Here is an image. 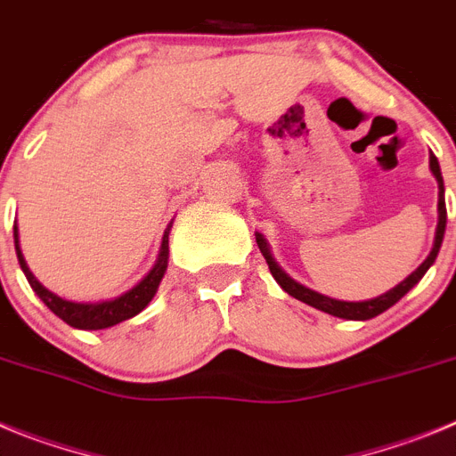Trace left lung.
<instances>
[{"instance_id":"left-lung-1","label":"left lung","mask_w":456,"mask_h":456,"mask_svg":"<svg viewBox=\"0 0 456 456\" xmlns=\"http://www.w3.org/2000/svg\"><path fill=\"white\" fill-rule=\"evenodd\" d=\"M429 170H432L434 179H436V183H438V224H436V236H434V248H432V252L428 254V258H425V261H422V264L418 265V268L413 270L407 279H402L400 284L393 286V289L387 290V293L377 295V297H372V299H361V302H343V299L327 297V295L318 293V290L306 289V286H302L299 281H295L290 274H286L284 270H281V265L274 261L273 252H270V245H268V240L264 238V233L256 232L254 233V236H256V245H258V249H261V254L265 256V261H268V268H270V273H273L274 281H277V284L281 286L286 293L293 295L295 299H299V302H305V305L314 306V309L325 311V314L336 315V318H343V320H370V318H375V315L384 314L387 309H391V306L395 305V302H400V299L404 297V295H407L422 277H425V273L432 268V264L436 261L438 249H441V243H443L445 223H448V211H445V186H443L441 166H438V161L434 154H429Z\"/></svg>"}]
</instances>
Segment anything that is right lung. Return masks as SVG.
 Segmentation results:
<instances>
[{
	"label": "right lung",
	"instance_id": "right-lung-1",
	"mask_svg": "<svg viewBox=\"0 0 456 456\" xmlns=\"http://www.w3.org/2000/svg\"><path fill=\"white\" fill-rule=\"evenodd\" d=\"M167 233H170V227L163 233L157 264L151 265L150 273H147L136 286H131L126 293L118 295V297L102 299V302H72V299H65L61 297V295L52 293L49 289H45L38 279L34 277V273L28 270L27 261H24L22 249H20L18 224L13 227L15 252H18V261L24 277H27V281L31 284L34 293L47 305V309L52 311V314L59 315V318L63 320V322H68L69 327H75V330H109V327L120 325L125 320L138 315L147 305H150L151 297L157 295L163 274H166L167 270V256H170V249H167Z\"/></svg>",
	"mask_w": 456,
	"mask_h": 456
}]
</instances>
